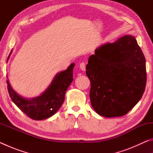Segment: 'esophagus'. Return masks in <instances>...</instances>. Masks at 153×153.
<instances>
[{"mask_svg": "<svg viewBox=\"0 0 153 153\" xmlns=\"http://www.w3.org/2000/svg\"><path fill=\"white\" fill-rule=\"evenodd\" d=\"M79 67L82 71H85L86 70V63H84V62H82V63L79 64Z\"/></svg>", "mask_w": 153, "mask_h": 153, "instance_id": "34e87169", "label": "esophagus"}]
</instances>
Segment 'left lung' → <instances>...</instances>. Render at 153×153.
<instances>
[{"label": "left lung", "instance_id": "left-lung-1", "mask_svg": "<svg viewBox=\"0 0 153 153\" xmlns=\"http://www.w3.org/2000/svg\"><path fill=\"white\" fill-rule=\"evenodd\" d=\"M86 69L90 102L103 117L126 115L144 94L146 60L134 36H123L100 46L89 57Z\"/></svg>", "mask_w": 153, "mask_h": 153}]
</instances>
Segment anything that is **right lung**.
Here are the masks:
<instances>
[{
	"instance_id": "obj_1",
	"label": "right lung",
	"mask_w": 153,
	"mask_h": 153,
	"mask_svg": "<svg viewBox=\"0 0 153 153\" xmlns=\"http://www.w3.org/2000/svg\"><path fill=\"white\" fill-rule=\"evenodd\" d=\"M74 66L75 64L71 63L65 71L58 74L46 91L32 99H26L17 94L7 81L10 97L17 107L32 120H42L50 117L56 113L64 102L66 90L73 81Z\"/></svg>"
}]
</instances>
